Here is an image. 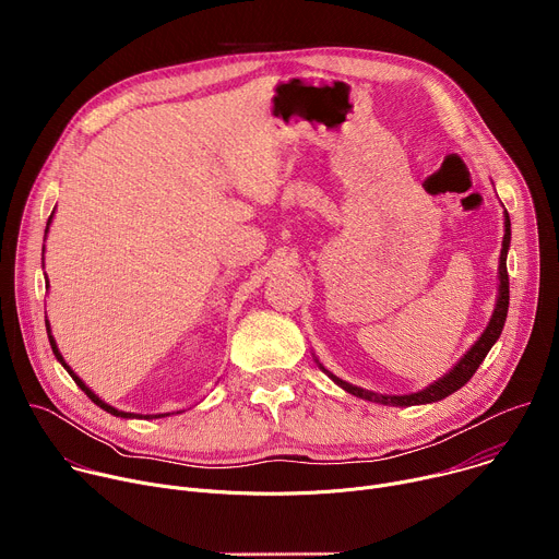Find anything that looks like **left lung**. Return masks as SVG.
I'll return each mask as SVG.
<instances>
[{
    "mask_svg": "<svg viewBox=\"0 0 559 559\" xmlns=\"http://www.w3.org/2000/svg\"><path fill=\"white\" fill-rule=\"evenodd\" d=\"M504 241H502V254H500V296H498V305H496V311H493V318L489 328L485 330V334L480 336V341H477L466 354L464 358L444 376L440 378L438 382L429 384L427 389L418 391V393H409V395H378L373 391H365L360 386H354L345 380H338L336 376H332L330 371H325L336 384H341L345 391L358 395V397H365V401H371V403H380V405H401V407H412V405H427V403H436V401H442V397L451 395L453 391H457L460 386H464L473 373L477 371V367L483 365V360L487 358L489 349L496 345V341L500 338L502 334V328H504V321H507V311H509V272H507V252H509V243H511V221H509V214L504 218Z\"/></svg>",
    "mask_w": 559,
    "mask_h": 559,
    "instance_id": "8db88e82",
    "label": "left lung"
}]
</instances>
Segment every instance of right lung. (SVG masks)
<instances>
[{"label": "right lung", "mask_w": 559, "mask_h": 559, "mask_svg": "<svg viewBox=\"0 0 559 559\" xmlns=\"http://www.w3.org/2000/svg\"><path fill=\"white\" fill-rule=\"evenodd\" d=\"M50 218H52V216H50ZM50 218H48V225H50ZM48 225H46V231H48ZM46 330H48V341H50V347H52V352H55L57 360H59V362L66 367V371L70 373V378H72V380H74L79 386H82V391H84V393L91 397V401H93L97 407H102L104 412H108V414H112V416H119V418H141V416H136V414H126V412H119V409H115V407L106 405L104 401H99V397H97V395H95V393H93V391H91V389H88V386L82 382V378H79V376H76V373H74V371H72V369H70V367L63 362V358H61V354H59V349H57V345H55V338L50 336V328H48V323H46ZM158 416H168V414H158ZM158 416H143V418H158Z\"/></svg>", "instance_id": "obj_1"}]
</instances>
